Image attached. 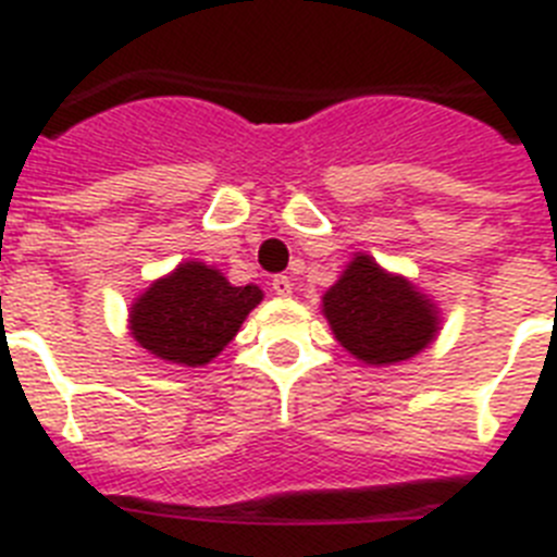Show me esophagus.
<instances>
[{
    "mask_svg": "<svg viewBox=\"0 0 557 557\" xmlns=\"http://www.w3.org/2000/svg\"><path fill=\"white\" fill-rule=\"evenodd\" d=\"M273 293L275 295H289L293 293V282H289V275H273Z\"/></svg>",
    "mask_w": 557,
    "mask_h": 557,
    "instance_id": "obj_1",
    "label": "esophagus"
}]
</instances>
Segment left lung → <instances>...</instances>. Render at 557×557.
<instances>
[{"mask_svg": "<svg viewBox=\"0 0 557 557\" xmlns=\"http://www.w3.org/2000/svg\"><path fill=\"white\" fill-rule=\"evenodd\" d=\"M323 314L339 346L366 366H396L435 339L437 307L405 275L379 268L357 253L323 295Z\"/></svg>", "mask_w": 557, "mask_h": 557, "instance_id": "1", "label": "left lung"}]
</instances>
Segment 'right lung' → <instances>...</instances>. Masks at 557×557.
Here are the masks:
<instances>
[{
  "instance_id": "1",
  "label": "right lung",
  "mask_w": 557,
  "mask_h": 557,
  "mask_svg": "<svg viewBox=\"0 0 557 557\" xmlns=\"http://www.w3.org/2000/svg\"><path fill=\"white\" fill-rule=\"evenodd\" d=\"M259 301L256 284L234 287L220 270L184 262L136 298L131 334L159 359L198 368L228 346Z\"/></svg>"
}]
</instances>
